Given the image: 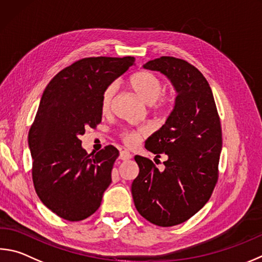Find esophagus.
<instances>
[{"label": "esophagus", "instance_id": "1", "mask_svg": "<svg viewBox=\"0 0 262 262\" xmlns=\"http://www.w3.org/2000/svg\"><path fill=\"white\" fill-rule=\"evenodd\" d=\"M119 158H120L121 160H129V159L132 158V155H130L128 151L122 150V151H120V155H119Z\"/></svg>", "mask_w": 262, "mask_h": 262}]
</instances>
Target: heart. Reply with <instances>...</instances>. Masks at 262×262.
<instances>
[{
  "instance_id": "b5f03b06",
  "label": "heart",
  "mask_w": 262,
  "mask_h": 262,
  "mask_svg": "<svg viewBox=\"0 0 262 262\" xmlns=\"http://www.w3.org/2000/svg\"><path fill=\"white\" fill-rule=\"evenodd\" d=\"M129 85L142 101L146 104H152L154 110L157 112H165L172 105L173 97L169 96V95H161V93H163V82L155 74L145 72V71L136 72L129 78ZM116 89L117 87L115 83L108 84L104 89L101 97V110L103 113H107L110 111ZM146 128L125 129L120 136L121 140L127 145L135 146L140 143V141L146 135Z\"/></svg>"
}]
</instances>
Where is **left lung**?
Here are the masks:
<instances>
[{
	"label": "left lung",
	"instance_id": "8db88e82",
	"mask_svg": "<svg viewBox=\"0 0 262 262\" xmlns=\"http://www.w3.org/2000/svg\"><path fill=\"white\" fill-rule=\"evenodd\" d=\"M143 68L166 75L178 95L165 125L145 143L157 157L167 156L165 169L135 156L140 173L132 183V194L147 221L172 227L189 220L211 197L219 177L221 123L210 84L193 65L163 56Z\"/></svg>",
	"mask_w": 262,
	"mask_h": 262
}]
</instances>
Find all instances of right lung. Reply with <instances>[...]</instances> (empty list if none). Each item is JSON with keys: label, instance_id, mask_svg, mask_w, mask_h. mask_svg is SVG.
Wrapping results in <instances>:
<instances>
[{"label": "right lung", "instance_id": "1", "mask_svg": "<svg viewBox=\"0 0 262 262\" xmlns=\"http://www.w3.org/2000/svg\"><path fill=\"white\" fill-rule=\"evenodd\" d=\"M134 57H89L57 73L41 97L28 132L32 178L41 202L61 219L81 221L101 206L119 151L88 155L80 136L102 121L101 97L134 65Z\"/></svg>", "mask_w": 262, "mask_h": 262}]
</instances>
